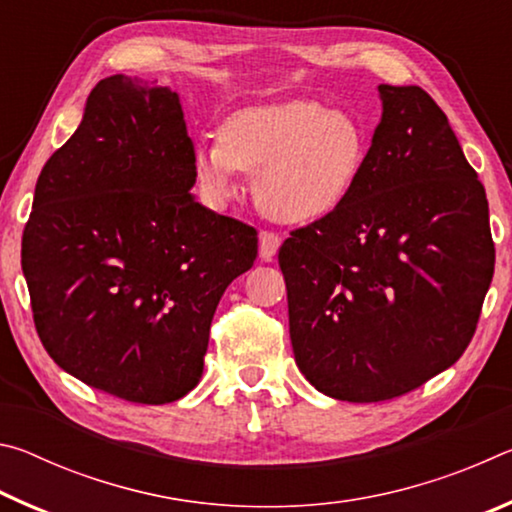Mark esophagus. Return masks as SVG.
<instances>
[{
  "mask_svg": "<svg viewBox=\"0 0 512 512\" xmlns=\"http://www.w3.org/2000/svg\"><path fill=\"white\" fill-rule=\"evenodd\" d=\"M280 244H282L280 235H275L271 230H262L259 232V257H262L264 262H271Z\"/></svg>",
  "mask_w": 512,
  "mask_h": 512,
  "instance_id": "1",
  "label": "esophagus"
}]
</instances>
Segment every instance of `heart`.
Here are the masks:
<instances>
[{"mask_svg": "<svg viewBox=\"0 0 512 512\" xmlns=\"http://www.w3.org/2000/svg\"><path fill=\"white\" fill-rule=\"evenodd\" d=\"M366 153L363 128L348 112L291 99L232 112L219 140L194 144L192 169L212 203L232 196L237 171L253 173L259 210L282 223H305L348 201Z\"/></svg>", "mask_w": 512, "mask_h": 512, "instance_id": "obj_1", "label": "heart"}]
</instances>
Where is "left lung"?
Wrapping results in <instances>:
<instances>
[{
    "label": "left lung",
    "mask_w": 512,
    "mask_h": 512,
    "mask_svg": "<svg viewBox=\"0 0 512 512\" xmlns=\"http://www.w3.org/2000/svg\"><path fill=\"white\" fill-rule=\"evenodd\" d=\"M379 97L348 201L277 253L298 368L343 402L393 400L454 366L495 273L488 198L447 115L418 85Z\"/></svg>",
    "instance_id": "1"
}]
</instances>
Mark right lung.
<instances>
[{
  "label": "right lung",
  "instance_id": "right-lung-1",
  "mask_svg": "<svg viewBox=\"0 0 512 512\" xmlns=\"http://www.w3.org/2000/svg\"><path fill=\"white\" fill-rule=\"evenodd\" d=\"M180 99L133 76L99 81L40 171L22 235L33 323L69 375L137 404L203 375L216 305L257 257V230L192 196Z\"/></svg>",
  "mask_w": 512,
  "mask_h": 512
}]
</instances>
